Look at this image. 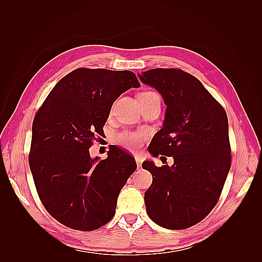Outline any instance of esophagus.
<instances>
[{"mask_svg": "<svg viewBox=\"0 0 262 262\" xmlns=\"http://www.w3.org/2000/svg\"><path fill=\"white\" fill-rule=\"evenodd\" d=\"M136 162H137L138 167L140 168V167H141V165H142V158H141L140 156H136Z\"/></svg>", "mask_w": 262, "mask_h": 262, "instance_id": "esophagus-1", "label": "esophagus"}]
</instances>
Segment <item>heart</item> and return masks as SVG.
I'll list each match as a JSON object with an SVG mask.
<instances>
[{
  "label": "heart",
  "mask_w": 262,
  "mask_h": 262,
  "mask_svg": "<svg viewBox=\"0 0 262 262\" xmlns=\"http://www.w3.org/2000/svg\"><path fill=\"white\" fill-rule=\"evenodd\" d=\"M143 94H155L153 92H146ZM144 134L137 133V132H131V131H124L122 133L117 136L116 140L119 145H121L125 148L134 150L138 149L141 145V142L144 139Z\"/></svg>",
  "instance_id": "obj_1"
}]
</instances>
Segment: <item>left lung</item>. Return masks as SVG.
<instances>
[{
    "mask_svg": "<svg viewBox=\"0 0 262 262\" xmlns=\"http://www.w3.org/2000/svg\"><path fill=\"white\" fill-rule=\"evenodd\" d=\"M138 76L167 106L148 152L173 158L171 166L142 164L153 176L144 193L146 212L165 228H188L215 207L231 168L227 115L203 84L184 71L153 69Z\"/></svg>",
    "mask_w": 262,
    "mask_h": 262,
    "instance_id": "1",
    "label": "left lung"
}]
</instances>
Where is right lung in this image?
Here are the masks:
<instances>
[{"label": "right lung", "mask_w": 262, "mask_h": 262, "mask_svg": "<svg viewBox=\"0 0 262 262\" xmlns=\"http://www.w3.org/2000/svg\"><path fill=\"white\" fill-rule=\"evenodd\" d=\"M140 87L131 71L76 69L62 77L35 116L29 167L46 210L77 231L107 224L137 169L136 160L112 145L107 158L91 157L115 100Z\"/></svg>", "instance_id": "obj_1"}]
</instances>
